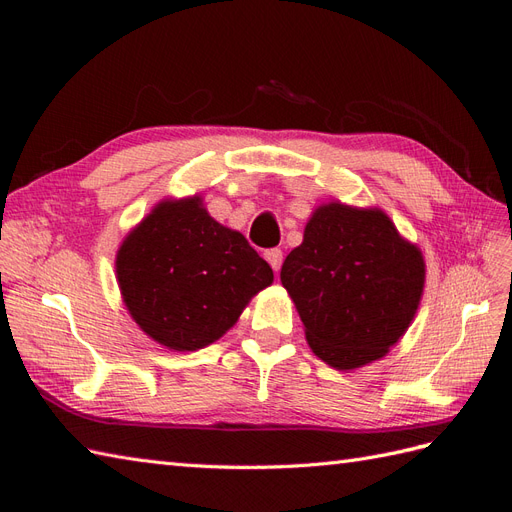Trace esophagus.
Segmentation results:
<instances>
[{"label":"esophagus","mask_w":512,"mask_h":512,"mask_svg":"<svg viewBox=\"0 0 512 512\" xmlns=\"http://www.w3.org/2000/svg\"><path fill=\"white\" fill-rule=\"evenodd\" d=\"M265 258H267L269 265L273 267V271H280L282 262H284V254H282L280 247H273V250H267V252H265Z\"/></svg>","instance_id":"obj_1"}]
</instances>
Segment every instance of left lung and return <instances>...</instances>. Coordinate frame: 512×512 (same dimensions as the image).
<instances>
[{
    "label": "left lung",
    "mask_w": 512,
    "mask_h": 512,
    "mask_svg": "<svg viewBox=\"0 0 512 512\" xmlns=\"http://www.w3.org/2000/svg\"><path fill=\"white\" fill-rule=\"evenodd\" d=\"M280 277L307 344L331 367L354 369L380 359L410 327L425 262L382 211L331 203L307 222Z\"/></svg>",
    "instance_id": "left-lung-1"
}]
</instances>
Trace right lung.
Here are the masks:
<instances>
[{
    "instance_id": "obj_1",
    "label": "right lung",
    "mask_w": 512,
    "mask_h": 512,
    "mask_svg": "<svg viewBox=\"0 0 512 512\" xmlns=\"http://www.w3.org/2000/svg\"><path fill=\"white\" fill-rule=\"evenodd\" d=\"M117 280L138 327L183 352L220 339L273 282V271L194 196L164 200L130 232L117 254Z\"/></svg>"
}]
</instances>
